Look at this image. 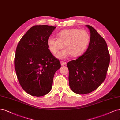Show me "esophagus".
I'll use <instances>...</instances> for the list:
<instances>
[{
    "instance_id": "obj_1",
    "label": "esophagus",
    "mask_w": 120,
    "mask_h": 120,
    "mask_svg": "<svg viewBox=\"0 0 120 120\" xmlns=\"http://www.w3.org/2000/svg\"><path fill=\"white\" fill-rule=\"evenodd\" d=\"M60 64H61V66H64V65L67 64V63H66V62H64V61H61Z\"/></svg>"
}]
</instances>
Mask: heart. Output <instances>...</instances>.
Instances as JSON below:
<instances>
[{
  "mask_svg": "<svg viewBox=\"0 0 120 120\" xmlns=\"http://www.w3.org/2000/svg\"><path fill=\"white\" fill-rule=\"evenodd\" d=\"M90 41V35L85 30L68 29L60 32L57 39L49 37L47 40L49 49L53 54L63 47L64 49L56 55L60 59H65L69 56L77 57L83 54L87 48Z\"/></svg>",
  "mask_w": 120,
  "mask_h": 120,
  "instance_id": "1",
  "label": "heart"
}]
</instances>
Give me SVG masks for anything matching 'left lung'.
Here are the masks:
<instances>
[{
	"mask_svg": "<svg viewBox=\"0 0 120 120\" xmlns=\"http://www.w3.org/2000/svg\"><path fill=\"white\" fill-rule=\"evenodd\" d=\"M90 33L88 48L76 60L68 62L70 88L74 93L85 94L100 86L105 79L110 55L105 40L94 28L86 25Z\"/></svg>",
	"mask_w": 120,
	"mask_h": 120,
	"instance_id": "1",
	"label": "left lung"
}]
</instances>
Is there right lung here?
<instances>
[{"instance_id": "add662e5", "label": "right lung", "mask_w": 120, "mask_h": 120, "mask_svg": "<svg viewBox=\"0 0 120 120\" xmlns=\"http://www.w3.org/2000/svg\"><path fill=\"white\" fill-rule=\"evenodd\" d=\"M56 27L36 25L20 40L14 65L19 83L32 96L45 95L52 89L55 72L60 68L58 59L48 49L47 40Z\"/></svg>"}]
</instances>
